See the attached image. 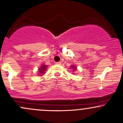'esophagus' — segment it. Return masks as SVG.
I'll return each mask as SVG.
<instances>
[{
  "label": "esophagus",
  "mask_w": 123,
  "mask_h": 123,
  "mask_svg": "<svg viewBox=\"0 0 123 123\" xmlns=\"http://www.w3.org/2000/svg\"><path fill=\"white\" fill-rule=\"evenodd\" d=\"M61 62H56V64H57V65H60L61 64Z\"/></svg>",
  "instance_id": "obj_1"
}]
</instances>
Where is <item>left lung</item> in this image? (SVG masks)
<instances>
[{"label":"left lung","instance_id":"1","mask_svg":"<svg viewBox=\"0 0 123 123\" xmlns=\"http://www.w3.org/2000/svg\"><path fill=\"white\" fill-rule=\"evenodd\" d=\"M71 68H73V70H74H74H76V68L75 67V66H71Z\"/></svg>","mask_w":123,"mask_h":123}]
</instances>
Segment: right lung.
Returning <instances> with one entry per match:
<instances>
[{"label":"right lung","instance_id":"obj_1","mask_svg":"<svg viewBox=\"0 0 123 123\" xmlns=\"http://www.w3.org/2000/svg\"><path fill=\"white\" fill-rule=\"evenodd\" d=\"M47 66L46 65H42L41 66V67L39 68V73L40 74H41V75L43 74H45V71L46 69H47Z\"/></svg>","mask_w":123,"mask_h":123}]
</instances>
